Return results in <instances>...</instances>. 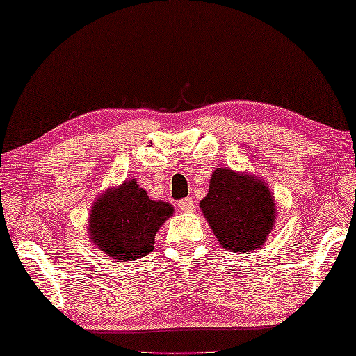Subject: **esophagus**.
<instances>
[{
    "mask_svg": "<svg viewBox=\"0 0 356 356\" xmlns=\"http://www.w3.org/2000/svg\"><path fill=\"white\" fill-rule=\"evenodd\" d=\"M178 207L181 209L183 212H193L194 211V199L193 197H184L178 202Z\"/></svg>",
    "mask_w": 356,
    "mask_h": 356,
    "instance_id": "34e87169",
    "label": "esophagus"
}]
</instances>
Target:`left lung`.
Returning <instances> with one entry per match:
<instances>
[{
  "label": "left lung",
  "mask_w": 356,
  "mask_h": 356,
  "mask_svg": "<svg viewBox=\"0 0 356 356\" xmlns=\"http://www.w3.org/2000/svg\"><path fill=\"white\" fill-rule=\"evenodd\" d=\"M199 206L220 246L240 254L264 245L275 222L269 188L252 175L227 167L212 173L207 196Z\"/></svg>",
  "instance_id": "obj_1"
}]
</instances>
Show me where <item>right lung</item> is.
<instances>
[{
    "instance_id": "right-lung-1",
    "label": "right lung",
    "mask_w": 356,
    "mask_h": 356,
    "mask_svg": "<svg viewBox=\"0 0 356 356\" xmlns=\"http://www.w3.org/2000/svg\"><path fill=\"white\" fill-rule=\"evenodd\" d=\"M172 213L168 202L152 201L136 179H128L94 202L89 236L116 262L136 261L154 250L155 235Z\"/></svg>"
}]
</instances>
